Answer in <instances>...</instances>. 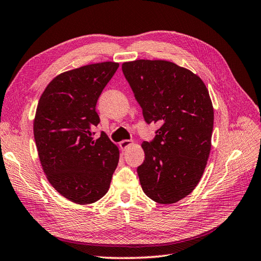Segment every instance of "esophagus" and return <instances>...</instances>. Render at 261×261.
Segmentation results:
<instances>
[{
	"label": "esophagus",
	"mask_w": 261,
	"mask_h": 261,
	"mask_svg": "<svg viewBox=\"0 0 261 261\" xmlns=\"http://www.w3.org/2000/svg\"><path fill=\"white\" fill-rule=\"evenodd\" d=\"M132 144H133L132 140H123V141H121V142L119 143V146H120V149H121L122 151H125L126 149H129Z\"/></svg>",
	"instance_id": "34e87169"
}]
</instances>
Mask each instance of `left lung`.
Listing matches in <instances>:
<instances>
[{
  "instance_id": "8db88e82",
  "label": "left lung",
  "mask_w": 261,
  "mask_h": 261,
  "mask_svg": "<svg viewBox=\"0 0 261 261\" xmlns=\"http://www.w3.org/2000/svg\"><path fill=\"white\" fill-rule=\"evenodd\" d=\"M122 71L145 122L161 124L153 141L141 144L142 190L156 203H176L196 188L210 156L214 109L208 90L194 72L168 61L126 62Z\"/></svg>"
}]
</instances>
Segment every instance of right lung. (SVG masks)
Here are the masks:
<instances>
[{
	"instance_id": "1",
	"label": "right lung",
	"mask_w": 261,
	"mask_h": 261,
	"mask_svg": "<svg viewBox=\"0 0 261 261\" xmlns=\"http://www.w3.org/2000/svg\"><path fill=\"white\" fill-rule=\"evenodd\" d=\"M118 67L105 62L62 72L37 105L34 138L43 171L53 188L76 204L105 196L119 162L118 146L105 132L92 138L100 122L98 98Z\"/></svg>"
}]
</instances>
